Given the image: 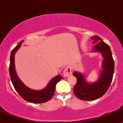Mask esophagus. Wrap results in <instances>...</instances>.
I'll use <instances>...</instances> for the list:
<instances>
[{
	"label": "esophagus",
	"instance_id": "1",
	"mask_svg": "<svg viewBox=\"0 0 123 123\" xmlns=\"http://www.w3.org/2000/svg\"><path fill=\"white\" fill-rule=\"evenodd\" d=\"M63 75L65 77H68L72 75V69H71L70 66H67L64 69V72H63Z\"/></svg>",
	"mask_w": 123,
	"mask_h": 123
}]
</instances>
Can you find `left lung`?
Wrapping results in <instances>:
<instances>
[{
    "instance_id": "left-lung-1",
    "label": "left lung",
    "mask_w": 123,
    "mask_h": 123,
    "mask_svg": "<svg viewBox=\"0 0 123 123\" xmlns=\"http://www.w3.org/2000/svg\"><path fill=\"white\" fill-rule=\"evenodd\" d=\"M91 39L93 40V43H98L93 51L100 52L104 58L103 70L99 78L96 82L89 83L81 74L78 72H74L73 74L77 79L76 84L73 89L74 93L79 99L86 101L93 100L103 96L111 84L114 72V60L110 47L98 36H93Z\"/></svg>"
}]
</instances>
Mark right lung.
<instances>
[{
	"instance_id": "obj_1",
	"label": "right lung",
	"mask_w": 123,
	"mask_h": 123,
	"mask_svg": "<svg viewBox=\"0 0 123 123\" xmlns=\"http://www.w3.org/2000/svg\"><path fill=\"white\" fill-rule=\"evenodd\" d=\"M20 42L12 50L9 67L10 78L15 89L22 98L28 102L32 103H43L51 100L55 91L56 85L63 78L61 75H57L50 80L46 87L42 90H33L25 86L18 78L15 68V54L22 44Z\"/></svg>"
}]
</instances>
